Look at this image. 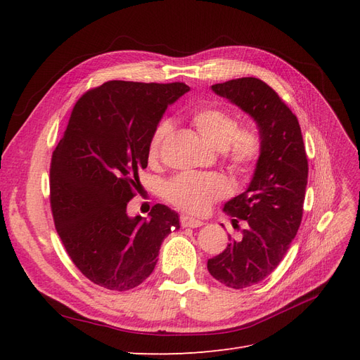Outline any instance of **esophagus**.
Returning <instances> with one entry per match:
<instances>
[{
    "mask_svg": "<svg viewBox=\"0 0 360 360\" xmlns=\"http://www.w3.org/2000/svg\"><path fill=\"white\" fill-rule=\"evenodd\" d=\"M204 222L200 219H195V217H191L188 214H181L180 216V225L183 228H198L201 226Z\"/></svg>",
    "mask_w": 360,
    "mask_h": 360,
    "instance_id": "esophagus-1",
    "label": "esophagus"
}]
</instances>
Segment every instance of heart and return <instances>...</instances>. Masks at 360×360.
<instances>
[{"instance_id": "obj_1", "label": "heart", "mask_w": 360, "mask_h": 360, "mask_svg": "<svg viewBox=\"0 0 360 360\" xmlns=\"http://www.w3.org/2000/svg\"><path fill=\"white\" fill-rule=\"evenodd\" d=\"M191 123L207 144L219 150L230 169L238 176L252 171L261 153V139L250 126H238L236 115L221 106L202 105L191 112ZM172 124L160 120L148 143V159L156 160L169 136ZM228 183L216 172H181L167 181L165 198L179 209L193 214L204 213L212 202L225 197Z\"/></svg>"}]
</instances>
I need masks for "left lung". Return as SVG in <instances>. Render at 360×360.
<instances>
[{
    "label": "left lung",
    "mask_w": 360,
    "mask_h": 360,
    "mask_svg": "<svg viewBox=\"0 0 360 360\" xmlns=\"http://www.w3.org/2000/svg\"><path fill=\"white\" fill-rule=\"evenodd\" d=\"M212 90L255 120L261 153L249 188L228 201L233 225L245 221L242 237L207 261L210 275L230 288L255 285L284 258L302 222L308 159L297 117L278 93L258 78H238Z\"/></svg>",
    "instance_id": "8db88e82"
}]
</instances>
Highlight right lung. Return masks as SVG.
Returning a JSON list of instances; mask_svg holds the SVG:
<instances>
[{
  "label": "right lung",
  "instance_id": "right-lung-1",
  "mask_svg": "<svg viewBox=\"0 0 360 360\" xmlns=\"http://www.w3.org/2000/svg\"><path fill=\"white\" fill-rule=\"evenodd\" d=\"M189 91L183 82L108 81L75 103L51 160V210L68 255L93 284L112 291L151 275L177 213L156 204L148 219L127 216L148 143L168 105Z\"/></svg>",
  "mask_w": 360,
  "mask_h": 360
}]
</instances>
